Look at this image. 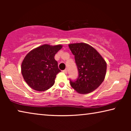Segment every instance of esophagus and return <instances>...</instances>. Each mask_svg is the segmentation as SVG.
Listing matches in <instances>:
<instances>
[{"mask_svg": "<svg viewBox=\"0 0 131 131\" xmlns=\"http://www.w3.org/2000/svg\"><path fill=\"white\" fill-rule=\"evenodd\" d=\"M62 72H63L64 73H65V74H67V69L64 70L62 71Z\"/></svg>", "mask_w": 131, "mask_h": 131, "instance_id": "34e87169", "label": "esophagus"}]
</instances>
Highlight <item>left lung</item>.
Here are the masks:
<instances>
[{"label":"left lung","mask_w":131,"mask_h":131,"mask_svg":"<svg viewBox=\"0 0 131 131\" xmlns=\"http://www.w3.org/2000/svg\"><path fill=\"white\" fill-rule=\"evenodd\" d=\"M74 55L79 76L70 85L80 94H88L95 90L104 80L107 64L97 51L88 44L78 43L69 45Z\"/></svg>","instance_id":"8db88e82"}]
</instances>
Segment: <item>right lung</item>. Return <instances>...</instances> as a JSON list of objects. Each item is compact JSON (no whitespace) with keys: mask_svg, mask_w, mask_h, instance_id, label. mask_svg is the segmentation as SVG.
Instances as JSON below:
<instances>
[{"mask_svg":"<svg viewBox=\"0 0 131 131\" xmlns=\"http://www.w3.org/2000/svg\"><path fill=\"white\" fill-rule=\"evenodd\" d=\"M62 45H43L28 52L21 64V73L26 83L32 89L44 91L55 83L57 74L61 70L54 57Z\"/></svg>","mask_w":131,"mask_h":131,"instance_id":"1","label":"right lung"}]
</instances>
